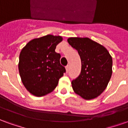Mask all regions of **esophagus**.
Here are the masks:
<instances>
[{"instance_id":"1","label":"esophagus","mask_w":128,"mask_h":128,"mask_svg":"<svg viewBox=\"0 0 128 128\" xmlns=\"http://www.w3.org/2000/svg\"><path fill=\"white\" fill-rule=\"evenodd\" d=\"M66 72H68V70H69V66H68V65L66 66Z\"/></svg>"}]
</instances>
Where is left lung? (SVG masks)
Segmentation results:
<instances>
[{
	"label": "left lung",
	"mask_w": 128,
	"mask_h": 128,
	"mask_svg": "<svg viewBox=\"0 0 128 128\" xmlns=\"http://www.w3.org/2000/svg\"><path fill=\"white\" fill-rule=\"evenodd\" d=\"M68 42L78 50L82 62L80 74L71 82L72 89L84 99H94L110 81L112 57L104 46L88 38H69Z\"/></svg>",
	"instance_id": "left-lung-1"
}]
</instances>
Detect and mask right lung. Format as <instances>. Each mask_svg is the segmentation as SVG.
Listing matches in <instances>:
<instances>
[{"label": "right lung", "instance_id": "right-lung-1", "mask_svg": "<svg viewBox=\"0 0 128 128\" xmlns=\"http://www.w3.org/2000/svg\"><path fill=\"white\" fill-rule=\"evenodd\" d=\"M62 41L61 36L47 35L32 40L21 50L18 64L21 80L35 96L51 92L66 72L60 64V54L55 51Z\"/></svg>", "mask_w": 128, "mask_h": 128}]
</instances>
